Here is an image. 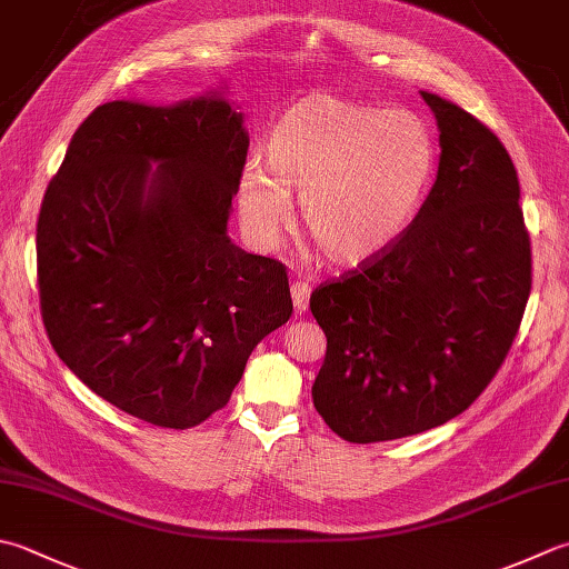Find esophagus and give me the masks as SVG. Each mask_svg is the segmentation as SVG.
I'll use <instances>...</instances> for the list:
<instances>
[{
  "mask_svg": "<svg viewBox=\"0 0 569 569\" xmlns=\"http://www.w3.org/2000/svg\"><path fill=\"white\" fill-rule=\"evenodd\" d=\"M291 296H293V306H296L298 313H306L308 300H310V286L306 281H293L291 283Z\"/></svg>",
  "mask_w": 569,
  "mask_h": 569,
  "instance_id": "1",
  "label": "esophagus"
}]
</instances>
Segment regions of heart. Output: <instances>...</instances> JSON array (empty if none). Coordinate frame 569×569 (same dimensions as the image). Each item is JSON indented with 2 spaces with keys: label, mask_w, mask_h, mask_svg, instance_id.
<instances>
[{
  "label": "heart",
  "mask_w": 569,
  "mask_h": 569,
  "mask_svg": "<svg viewBox=\"0 0 569 569\" xmlns=\"http://www.w3.org/2000/svg\"><path fill=\"white\" fill-rule=\"evenodd\" d=\"M266 164L239 180V219L256 247L283 241L300 197L303 227L336 263L385 253L417 219L437 174V140L411 110L313 93L278 118Z\"/></svg>",
  "instance_id": "obj_1"
}]
</instances>
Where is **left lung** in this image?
Masks as SVG:
<instances>
[{
    "label": "left lung",
    "instance_id": "obj_1",
    "mask_svg": "<svg viewBox=\"0 0 569 569\" xmlns=\"http://www.w3.org/2000/svg\"><path fill=\"white\" fill-rule=\"evenodd\" d=\"M439 126V172L385 253L320 283L328 338L313 405L340 439L375 443L447 425L508 358L532 288L530 233L503 142L421 91Z\"/></svg>",
    "mask_w": 569,
    "mask_h": 569
}]
</instances>
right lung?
Wrapping results in <instances>:
<instances>
[{"mask_svg":"<svg viewBox=\"0 0 569 569\" xmlns=\"http://www.w3.org/2000/svg\"><path fill=\"white\" fill-rule=\"evenodd\" d=\"M247 150L221 98L113 100L73 132L43 194L47 336L88 389L148 425L224 409L251 350L293 313L286 266L227 237Z\"/></svg>","mask_w":569,"mask_h":569,"instance_id":"add662e5","label":"right lung"}]
</instances>
